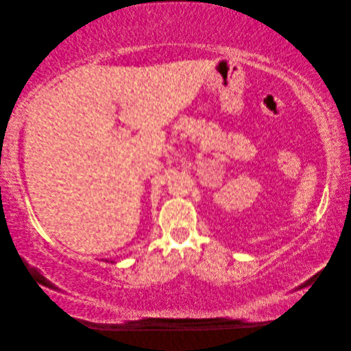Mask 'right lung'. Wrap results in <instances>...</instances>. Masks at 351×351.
Here are the masks:
<instances>
[{"label": "right lung", "instance_id": "right-lung-1", "mask_svg": "<svg viewBox=\"0 0 351 351\" xmlns=\"http://www.w3.org/2000/svg\"><path fill=\"white\" fill-rule=\"evenodd\" d=\"M105 262H108V261H105ZM111 263H112V261H111Z\"/></svg>", "mask_w": 351, "mask_h": 351}]
</instances>
